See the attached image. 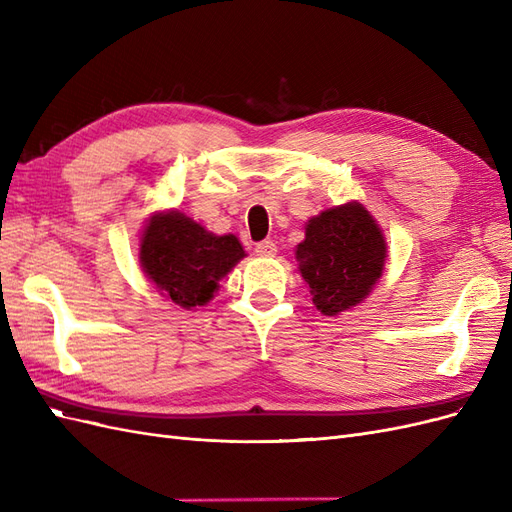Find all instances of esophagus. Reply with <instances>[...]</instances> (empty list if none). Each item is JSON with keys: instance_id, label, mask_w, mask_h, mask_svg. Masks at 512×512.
I'll return each mask as SVG.
<instances>
[{"instance_id": "esophagus-1", "label": "esophagus", "mask_w": 512, "mask_h": 512, "mask_svg": "<svg viewBox=\"0 0 512 512\" xmlns=\"http://www.w3.org/2000/svg\"><path fill=\"white\" fill-rule=\"evenodd\" d=\"M256 254L262 258H271L277 254V245L271 239L260 241V243H256Z\"/></svg>"}]
</instances>
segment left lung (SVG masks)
I'll list each match as a JSON object with an SVG mask.
<instances>
[{"label": "left lung", "mask_w": 512, "mask_h": 512, "mask_svg": "<svg viewBox=\"0 0 512 512\" xmlns=\"http://www.w3.org/2000/svg\"><path fill=\"white\" fill-rule=\"evenodd\" d=\"M384 260L382 230L361 203L322 211L305 224L297 245L301 277L324 316L359 305L380 280Z\"/></svg>", "instance_id": "1"}]
</instances>
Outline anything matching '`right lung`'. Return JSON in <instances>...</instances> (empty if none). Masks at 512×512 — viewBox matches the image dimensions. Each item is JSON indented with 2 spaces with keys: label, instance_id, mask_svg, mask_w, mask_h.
Here are the masks:
<instances>
[{
  "label": "right lung",
  "instance_id": "right-lung-1",
  "mask_svg": "<svg viewBox=\"0 0 512 512\" xmlns=\"http://www.w3.org/2000/svg\"><path fill=\"white\" fill-rule=\"evenodd\" d=\"M243 256L235 235H213L175 209L151 215L138 250L145 275L162 297L185 309L207 305Z\"/></svg>",
  "mask_w": 512,
  "mask_h": 512
}]
</instances>
